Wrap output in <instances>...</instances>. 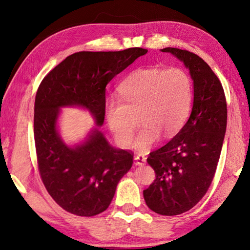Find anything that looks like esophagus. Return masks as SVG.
Masks as SVG:
<instances>
[{
	"instance_id": "34e87169",
	"label": "esophagus",
	"mask_w": 250,
	"mask_h": 250,
	"mask_svg": "<svg viewBox=\"0 0 250 250\" xmlns=\"http://www.w3.org/2000/svg\"><path fill=\"white\" fill-rule=\"evenodd\" d=\"M146 162V156H143L141 154H137L134 156V163L137 164V166H145Z\"/></svg>"
}]
</instances>
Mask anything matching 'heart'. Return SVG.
Wrapping results in <instances>:
<instances>
[{"label": "heart", "instance_id": "b5f03b06", "mask_svg": "<svg viewBox=\"0 0 250 250\" xmlns=\"http://www.w3.org/2000/svg\"><path fill=\"white\" fill-rule=\"evenodd\" d=\"M120 98L110 97L104 104V119L117 143L126 146L135 128L134 116L142 128L132 149L146 153L161 135L171 138L184 125L191 110L193 84L189 75L181 68L162 70L145 67L132 71L119 87Z\"/></svg>", "mask_w": 250, "mask_h": 250}]
</instances>
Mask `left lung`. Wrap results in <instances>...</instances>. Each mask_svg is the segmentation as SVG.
Here are the masks:
<instances>
[{
	"mask_svg": "<svg viewBox=\"0 0 250 250\" xmlns=\"http://www.w3.org/2000/svg\"><path fill=\"white\" fill-rule=\"evenodd\" d=\"M183 62L193 80L188 120L171 141L151 152L147 163L155 180L143 191L147 207L173 216L195 206L213 181L227 125V104L221 82L210 67L188 50L167 47Z\"/></svg>",
	"mask_w": 250,
	"mask_h": 250,
	"instance_id": "8db88e82",
	"label": "left lung"
}]
</instances>
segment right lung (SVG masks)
<instances>
[{"instance_id":"add662e5","label":"right lung","mask_w":250,"mask_h":250,"mask_svg":"<svg viewBox=\"0 0 250 250\" xmlns=\"http://www.w3.org/2000/svg\"><path fill=\"white\" fill-rule=\"evenodd\" d=\"M147 53L79 52L64 59L41 83L34 105V138L40 174L57 204L78 216H95L108 208L117 185L133 163V155L117 149L99 130L104 120L105 86ZM88 109L96 126L69 146L59 134L62 107Z\"/></svg>"}]
</instances>
